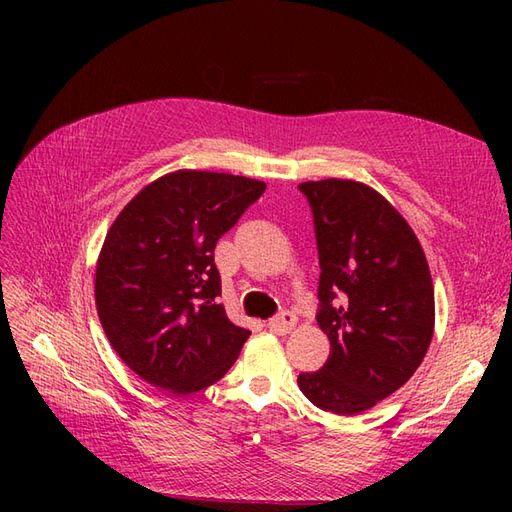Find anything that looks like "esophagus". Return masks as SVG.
I'll return each mask as SVG.
<instances>
[{"label":"esophagus","instance_id":"1","mask_svg":"<svg viewBox=\"0 0 512 512\" xmlns=\"http://www.w3.org/2000/svg\"><path fill=\"white\" fill-rule=\"evenodd\" d=\"M294 324H297V316H294L292 312H282L280 316H275L267 322L269 331L277 333V335H286L294 329Z\"/></svg>","mask_w":512,"mask_h":512}]
</instances>
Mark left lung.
<instances>
[{
	"instance_id": "left-lung-1",
	"label": "left lung",
	"mask_w": 512,
	"mask_h": 512,
	"mask_svg": "<svg viewBox=\"0 0 512 512\" xmlns=\"http://www.w3.org/2000/svg\"><path fill=\"white\" fill-rule=\"evenodd\" d=\"M314 213L318 327L331 352L297 378L324 412L352 416L401 389L423 363L436 303L421 243L389 200L352 179L305 181Z\"/></svg>"
}]
</instances>
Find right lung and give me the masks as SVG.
<instances>
[{
	"instance_id": "1",
	"label": "right lung",
	"mask_w": 512,
	"mask_h": 512,
	"mask_svg": "<svg viewBox=\"0 0 512 512\" xmlns=\"http://www.w3.org/2000/svg\"><path fill=\"white\" fill-rule=\"evenodd\" d=\"M267 183L175 170L121 209L96 265V309L119 359L151 386L190 395L218 382L250 331L218 303L215 243Z\"/></svg>"
}]
</instances>
